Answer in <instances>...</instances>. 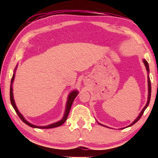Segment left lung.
<instances>
[{
  "label": "left lung",
  "mask_w": 158,
  "mask_h": 158,
  "mask_svg": "<svg viewBox=\"0 0 158 158\" xmlns=\"http://www.w3.org/2000/svg\"><path fill=\"white\" fill-rule=\"evenodd\" d=\"M143 63H144V65H145V66H146V70L148 71V72H149V67H148V62H147V61H146L145 59H143ZM148 101H147L146 105V106H144L143 109H142V111H141L140 114L139 115V116L137 118V119H136L135 121H134L132 124L130 125H129V127H130V126H132V125H133L134 124L136 123H137V122L139 121V119L141 118V117L142 116V115H143V114L144 111L146 110V109L147 107H148V105H149L150 100H151V80H150V77H149V76H148ZM99 124H100V123H99ZM100 125H102V124H100ZM103 126H104V125H103Z\"/></svg>",
  "instance_id": "left-lung-1"
}]
</instances>
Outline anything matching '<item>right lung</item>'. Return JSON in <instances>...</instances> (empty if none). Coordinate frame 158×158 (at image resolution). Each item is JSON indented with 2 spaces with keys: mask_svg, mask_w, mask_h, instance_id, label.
<instances>
[{
  "mask_svg": "<svg viewBox=\"0 0 158 158\" xmlns=\"http://www.w3.org/2000/svg\"><path fill=\"white\" fill-rule=\"evenodd\" d=\"M14 78H15V74H13V76L12 77V80H11V84H10V102H11V104L13 106V108L15 109V110L16 111V113L17 114V115L19 116V117L20 118V119L24 123H26V125H28V126H30L31 127H35V128H42V129H49V128H53V127H58L60 126V125H63L64 123L65 122V121L68 118V114L69 113V111H70V109H71V106L73 105V101L75 98L77 97V94H78V92L77 91V90H74V91L72 92L68 96V102H67V106H66V110H65V115H64V116L63 118V119L61 120V121H58L57 123H53L52 125H47V126H36V125H32L30 123H28V121H26V120L23 118V117L22 116V115H21L19 112L18 109L17 108V106L15 105V100H14V98H13V93H12V82L14 81Z\"/></svg>",
  "mask_w": 158,
  "mask_h": 158,
  "instance_id": "add662e5",
  "label": "right lung"
}]
</instances>
